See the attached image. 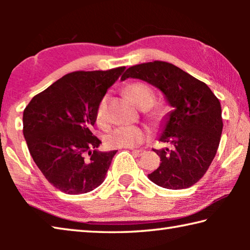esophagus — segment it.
<instances>
[{
	"label": "esophagus",
	"mask_w": 250,
	"mask_h": 250,
	"mask_svg": "<svg viewBox=\"0 0 250 250\" xmlns=\"http://www.w3.org/2000/svg\"><path fill=\"white\" fill-rule=\"evenodd\" d=\"M145 152H146L145 150H132V153H133L134 155H138V156L145 154Z\"/></svg>",
	"instance_id": "34e87169"
}]
</instances>
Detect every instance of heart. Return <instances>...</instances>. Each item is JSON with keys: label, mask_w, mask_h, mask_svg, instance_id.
Segmentation results:
<instances>
[{"label": "heart", "mask_w": 250, "mask_h": 250, "mask_svg": "<svg viewBox=\"0 0 250 250\" xmlns=\"http://www.w3.org/2000/svg\"><path fill=\"white\" fill-rule=\"evenodd\" d=\"M126 92L133 103L141 109H147L153 104L155 94L147 83L135 82L126 86ZM107 103L108 97L104 96L97 105L95 118L97 124L104 125L108 121L107 116ZM147 137L146 130L135 125H122L118 126L111 132H109L104 138L105 146L110 149L117 147H132L141 143Z\"/></svg>", "instance_id": "b5f03b06"}]
</instances>
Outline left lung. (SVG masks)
<instances>
[{
    "instance_id": "8db88e82",
    "label": "left lung",
    "mask_w": 250,
    "mask_h": 250,
    "mask_svg": "<svg viewBox=\"0 0 250 250\" xmlns=\"http://www.w3.org/2000/svg\"><path fill=\"white\" fill-rule=\"evenodd\" d=\"M141 79L162 91L172 107L164 117L159 141L170 147L154 150L160 167L147 177L164 188H188L200 181L216 155L223 131L222 107L205 83L167 62L130 67L122 75Z\"/></svg>"
}]
</instances>
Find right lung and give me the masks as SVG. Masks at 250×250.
Segmentation results:
<instances>
[{
	"instance_id": "add662e5",
	"label": "right lung",
	"mask_w": 250,
	"mask_h": 250,
	"mask_svg": "<svg viewBox=\"0 0 250 250\" xmlns=\"http://www.w3.org/2000/svg\"><path fill=\"white\" fill-rule=\"evenodd\" d=\"M125 69L67 74L25 108L23 134L29 153L59 191L77 195L104 181L117 150L98 151L101 141L91 129L99 101Z\"/></svg>"
}]
</instances>
